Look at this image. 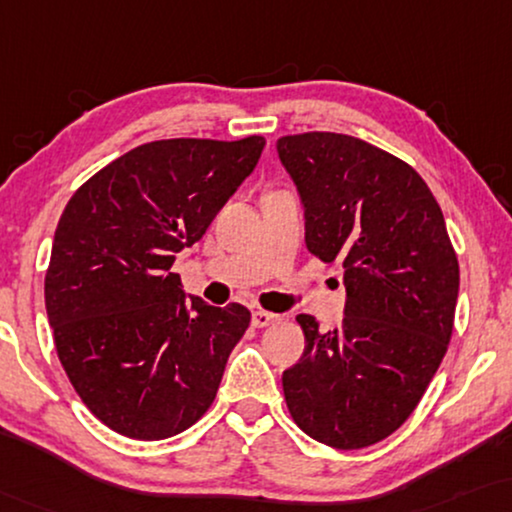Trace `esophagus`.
Returning a JSON list of instances; mask_svg holds the SVG:
<instances>
[{"mask_svg": "<svg viewBox=\"0 0 512 512\" xmlns=\"http://www.w3.org/2000/svg\"><path fill=\"white\" fill-rule=\"evenodd\" d=\"M278 320H280V315H276V313L253 311V325H255V327H269V325H276Z\"/></svg>", "mask_w": 512, "mask_h": 512, "instance_id": "obj_1", "label": "esophagus"}]
</instances>
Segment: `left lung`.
<instances>
[{"label": "left lung", "instance_id": "1", "mask_svg": "<svg viewBox=\"0 0 512 512\" xmlns=\"http://www.w3.org/2000/svg\"><path fill=\"white\" fill-rule=\"evenodd\" d=\"M276 150L304 208L306 248L345 269L341 327L297 315L306 348L283 371L287 408L315 441L366 448L408 420L448 350L455 248L434 194L399 157L334 132L283 136Z\"/></svg>", "mask_w": 512, "mask_h": 512}]
</instances>
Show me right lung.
I'll list each match as a JSON object with an SVG mask.
<instances>
[{"instance_id": "add662e5", "label": "right lung", "mask_w": 512, "mask_h": 512, "mask_svg": "<svg viewBox=\"0 0 512 512\" xmlns=\"http://www.w3.org/2000/svg\"><path fill=\"white\" fill-rule=\"evenodd\" d=\"M264 146L262 136L143 143L78 187L57 222L46 273L57 357L92 415L122 436L181 434L218 394L250 311L185 294L171 264Z\"/></svg>"}]
</instances>
